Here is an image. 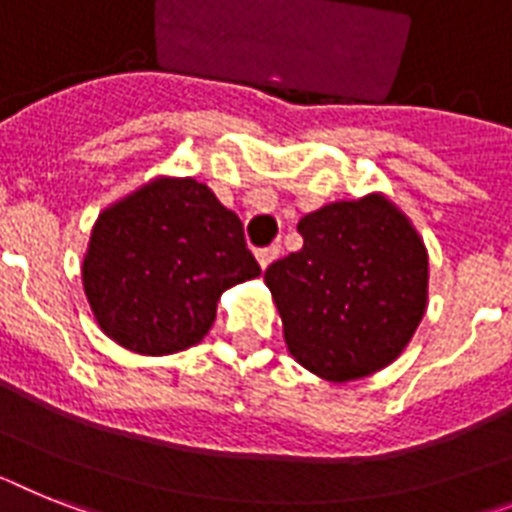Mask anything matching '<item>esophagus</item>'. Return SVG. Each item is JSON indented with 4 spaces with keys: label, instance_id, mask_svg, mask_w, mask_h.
<instances>
[{
    "label": "esophagus",
    "instance_id": "1",
    "mask_svg": "<svg viewBox=\"0 0 512 512\" xmlns=\"http://www.w3.org/2000/svg\"><path fill=\"white\" fill-rule=\"evenodd\" d=\"M278 252H281V249L278 247H265V249H257V263H260V268H268L270 263H273V260H276L278 257Z\"/></svg>",
    "mask_w": 512,
    "mask_h": 512
}]
</instances>
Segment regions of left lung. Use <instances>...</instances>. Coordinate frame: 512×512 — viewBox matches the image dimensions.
I'll return each instance as SVG.
<instances>
[{"instance_id": "8db88e82", "label": "left lung", "mask_w": 512, "mask_h": 512, "mask_svg": "<svg viewBox=\"0 0 512 512\" xmlns=\"http://www.w3.org/2000/svg\"><path fill=\"white\" fill-rule=\"evenodd\" d=\"M296 229L304 247L265 270L289 354L328 382L393 364L429 299V255L411 218L369 192L322 205Z\"/></svg>"}]
</instances>
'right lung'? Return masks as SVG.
<instances>
[{
  "mask_svg": "<svg viewBox=\"0 0 512 512\" xmlns=\"http://www.w3.org/2000/svg\"><path fill=\"white\" fill-rule=\"evenodd\" d=\"M257 276L234 210L195 176L166 174L98 213L80 265L98 328L143 356L197 346L223 291Z\"/></svg>",
  "mask_w": 512,
  "mask_h": 512,
  "instance_id": "1",
  "label": "right lung"
}]
</instances>
